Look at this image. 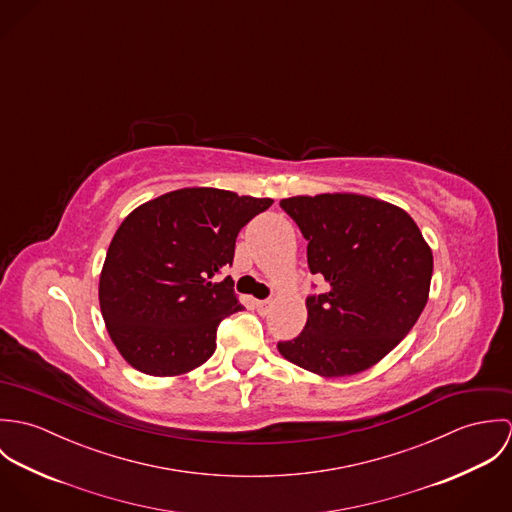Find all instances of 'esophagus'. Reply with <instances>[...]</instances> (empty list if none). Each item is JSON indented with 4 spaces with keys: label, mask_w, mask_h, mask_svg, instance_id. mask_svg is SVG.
I'll list each match as a JSON object with an SVG mask.
<instances>
[{
    "label": "esophagus",
    "mask_w": 512,
    "mask_h": 512,
    "mask_svg": "<svg viewBox=\"0 0 512 512\" xmlns=\"http://www.w3.org/2000/svg\"><path fill=\"white\" fill-rule=\"evenodd\" d=\"M270 307H272V301H270V299H258V301H256V309H258V313H262V315H266V313L270 311Z\"/></svg>",
    "instance_id": "esophagus-1"
}]
</instances>
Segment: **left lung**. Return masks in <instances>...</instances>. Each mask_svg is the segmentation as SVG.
I'll use <instances>...</instances> for the list:
<instances>
[{
	"label": "left lung",
	"mask_w": 512,
	"mask_h": 512,
	"mask_svg": "<svg viewBox=\"0 0 512 512\" xmlns=\"http://www.w3.org/2000/svg\"><path fill=\"white\" fill-rule=\"evenodd\" d=\"M280 207L307 240L311 293L307 323L278 351L321 376H351L384 359L428 303L434 256L412 217L355 193L282 199Z\"/></svg>",
	"instance_id": "left-lung-1"
}]
</instances>
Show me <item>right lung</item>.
Masks as SVG:
<instances>
[{
	"mask_svg": "<svg viewBox=\"0 0 512 512\" xmlns=\"http://www.w3.org/2000/svg\"><path fill=\"white\" fill-rule=\"evenodd\" d=\"M274 201L191 187L130 213L116 230L100 274V309L120 355L151 376L203 365L217 349L220 321L244 309L226 276L236 236Z\"/></svg>",
	"mask_w": 512,
	"mask_h": 512,
	"instance_id": "add662e5",
	"label": "right lung"
}]
</instances>
